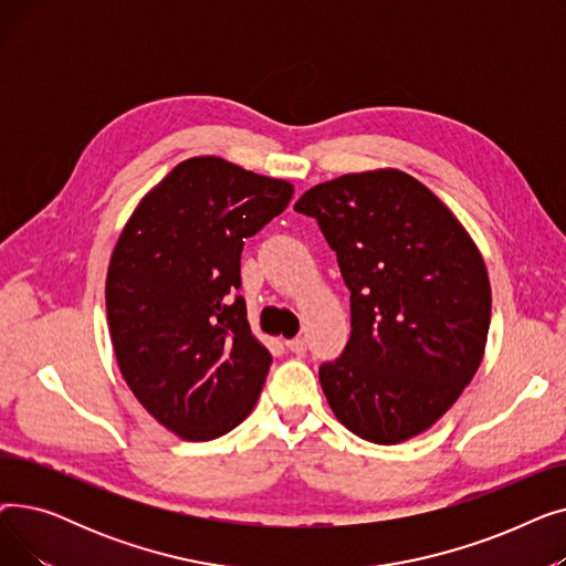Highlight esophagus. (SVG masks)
I'll return each instance as SVG.
<instances>
[{
	"label": "esophagus",
	"instance_id": "1",
	"mask_svg": "<svg viewBox=\"0 0 566 566\" xmlns=\"http://www.w3.org/2000/svg\"><path fill=\"white\" fill-rule=\"evenodd\" d=\"M286 348L295 355H303L307 350V339L305 337H295V339H289L286 342Z\"/></svg>",
	"mask_w": 566,
	"mask_h": 566
}]
</instances>
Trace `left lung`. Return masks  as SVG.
<instances>
[{
	"label": "left lung",
	"mask_w": 566,
	"mask_h": 566,
	"mask_svg": "<svg viewBox=\"0 0 566 566\" xmlns=\"http://www.w3.org/2000/svg\"><path fill=\"white\" fill-rule=\"evenodd\" d=\"M293 208L316 220L350 291V339L318 367L337 420L378 444L427 431L484 355L491 284L478 245L399 169L339 176Z\"/></svg>",
	"instance_id": "8db88e82"
}]
</instances>
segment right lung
<instances>
[{
	"label": "right lung",
	"instance_id": "obj_1",
	"mask_svg": "<svg viewBox=\"0 0 566 566\" xmlns=\"http://www.w3.org/2000/svg\"><path fill=\"white\" fill-rule=\"evenodd\" d=\"M293 186L222 158L176 165L112 252L105 303L128 388L186 440H213L254 408L273 355L252 335L241 289L245 238L280 216Z\"/></svg>",
	"mask_w": 566,
	"mask_h": 566
}]
</instances>
